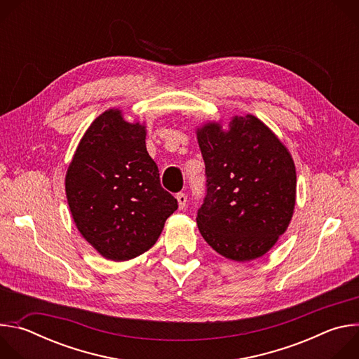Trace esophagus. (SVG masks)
I'll use <instances>...</instances> for the list:
<instances>
[{
	"label": "esophagus",
	"mask_w": 359,
	"mask_h": 359,
	"mask_svg": "<svg viewBox=\"0 0 359 359\" xmlns=\"http://www.w3.org/2000/svg\"><path fill=\"white\" fill-rule=\"evenodd\" d=\"M176 198H177V203H179V209H184L186 201H187V196L184 193H177Z\"/></svg>",
	"instance_id": "obj_1"
}]
</instances>
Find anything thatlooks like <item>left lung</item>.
<instances>
[{
    "instance_id": "left-lung-1",
    "label": "left lung",
    "mask_w": 359,
    "mask_h": 359,
    "mask_svg": "<svg viewBox=\"0 0 359 359\" xmlns=\"http://www.w3.org/2000/svg\"><path fill=\"white\" fill-rule=\"evenodd\" d=\"M208 193L197 212L203 238L223 257L251 262L273 248L294 215L291 153L257 116H233L196 129Z\"/></svg>"
}]
</instances>
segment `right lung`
<instances>
[{"instance_id":"add662e5","label":"right lung","mask_w":359,"mask_h":359,"mask_svg":"<svg viewBox=\"0 0 359 359\" xmlns=\"http://www.w3.org/2000/svg\"><path fill=\"white\" fill-rule=\"evenodd\" d=\"M144 139V122H128L121 109H108L86 129L67 170L74 223L107 260L128 262L151 248L177 210Z\"/></svg>"}]
</instances>
